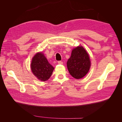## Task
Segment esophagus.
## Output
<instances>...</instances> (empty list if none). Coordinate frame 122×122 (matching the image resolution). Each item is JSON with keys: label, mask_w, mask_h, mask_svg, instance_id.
<instances>
[{"label": "esophagus", "mask_w": 122, "mask_h": 122, "mask_svg": "<svg viewBox=\"0 0 122 122\" xmlns=\"http://www.w3.org/2000/svg\"><path fill=\"white\" fill-rule=\"evenodd\" d=\"M58 64H60V65H62V64H63V62L61 61H58Z\"/></svg>", "instance_id": "34e87169"}]
</instances>
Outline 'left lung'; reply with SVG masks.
Here are the masks:
<instances>
[{
    "mask_svg": "<svg viewBox=\"0 0 122 122\" xmlns=\"http://www.w3.org/2000/svg\"><path fill=\"white\" fill-rule=\"evenodd\" d=\"M67 64L70 75L76 79H80L90 70L91 61L89 55L82 46H78L72 50Z\"/></svg>",
    "mask_w": 122,
    "mask_h": 122,
    "instance_id": "8db88e82",
    "label": "left lung"
}]
</instances>
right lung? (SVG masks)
<instances>
[{
  "label": "right lung",
  "mask_w": 122,
  "mask_h": 122,
  "mask_svg": "<svg viewBox=\"0 0 122 122\" xmlns=\"http://www.w3.org/2000/svg\"><path fill=\"white\" fill-rule=\"evenodd\" d=\"M30 66L34 75L42 81H45L50 78L54 70V68L49 63L42 52L35 55Z\"/></svg>",
  "instance_id": "add662e5"
}]
</instances>
